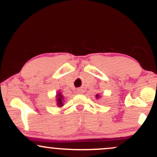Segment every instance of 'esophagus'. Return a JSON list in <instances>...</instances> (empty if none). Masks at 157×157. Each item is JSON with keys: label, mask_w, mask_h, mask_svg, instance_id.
Segmentation results:
<instances>
[{"label": "esophagus", "mask_w": 157, "mask_h": 157, "mask_svg": "<svg viewBox=\"0 0 157 157\" xmlns=\"http://www.w3.org/2000/svg\"><path fill=\"white\" fill-rule=\"evenodd\" d=\"M77 93L78 94H81L82 92V89H78L77 90Z\"/></svg>", "instance_id": "1"}]
</instances>
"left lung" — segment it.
<instances>
[{
  "mask_svg": "<svg viewBox=\"0 0 157 157\" xmlns=\"http://www.w3.org/2000/svg\"><path fill=\"white\" fill-rule=\"evenodd\" d=\"M97 97H98V94H97V96H96Z\"/></svg>",
  "mask_w": 157,
  "mask_h": 157,
  "instance_id": "left-lung-1",
  "label": "left lung"
}]
</instances>
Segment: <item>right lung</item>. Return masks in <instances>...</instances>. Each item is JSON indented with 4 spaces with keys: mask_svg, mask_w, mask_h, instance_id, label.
<instances>
[{
    "mask_svg": "<svg viewBox=\"0 0 157 157\" xmlns=\"http://www.w3.org/2000/svg\"><path fill=\"white\" fill-rule=\"evenodd\" d=\"M57 105H58V106H62L63 104V100L64 99V97H63V95H61V94H58V95L57 96Z\"/></svg>",
    "mask_w": 157,
    "mask_h": 157,
    "instance_id": "1",
    "label": "right lung"
}]
</instances>
